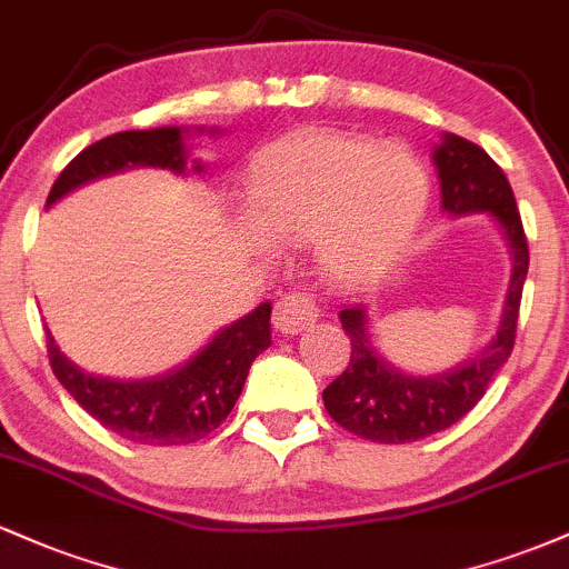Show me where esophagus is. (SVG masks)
<instances>
[{
	"label": "esophagus",
	"instance_id": "1",
	"mask_svg": "<svg viewBox=\"0 0 569 569\" xmlns=\"http://www.w3.org/2000/svg\"><path fill=\"white\" fill-rule=\"evenodd\" d=\"M318 321V305L310 293L291 291L280 297L276 302V312H272V323L280 335H299Z\"/></svg>",
	"mask_w": 569,
	"mask_h": 569
}]
</instances>
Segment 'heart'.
<instances>
[{
  "label": "heart",
  "mask_w": 569,
  "mask_h": 569,
  "mask_svg": "<svg viewBox=\"0 0 569 569\" xmlns=\"http://www.w3.org/2000/svg\"><path fill=\"white\" fill-rule=\"evenodd\" d=\"M428 200V173L411 149L326 130L267 147L246 187L253 224L276 243L312 240L318 262L339 280L393 264L420 230ZM257 246L272 251L264 238Z\"/></svg>",
  "instance_id": "b5f03b06"
}]
</instances>
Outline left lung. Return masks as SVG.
<instances>
[{"label": "left lung", "mask_w": 569, "mask_h": 569, "mask_svg": "<svg viewBox=\"0 0 569 569\" xmlns=\"http://www.w3.org/2000/svg\"><path fill=\"white\" fill-rule=\"evenodd\" d=\"M430 158L439 171L441 208L447 217L489 213L500 227L511 251V280L495 337L471 358L441 375L417 377L393 367L375 345L367 305H348L339 310L352 352L348 369L323 390V407L345 430L377 443L426 439L455 426L481 401L492 377L513 350L521 289L530 267L513 189L498 162L485 149L455 133H441Z\"/></svg>", "instance_id": "obj_1"}]
</instances>
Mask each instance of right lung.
Segmentation results:
<instances>
[{"mask_svg": "<svg viewBox=\"0 0 569 569\" xmlns=\"http://www.w3.org/2000/svg\"><path fill=\"white\" fill-rule=\"evenodd\" d=\"M202 130L206 128H198V133ZM211 133H219V128H211ZM187 128L168 126L126 130L90 143L56 179L48 208L82 184L130 168H166L176 176H187ZM192 171L202 173L206 168L200 160H192ZM270 312L272 305L262 302L248 316L219 329L187 363L149 380L88 375L58 350L48 331L50 367L71 398L122 439L149 447L192 443L221 426L243 390L251 363L272 345Z\"/></svg>", "mask_w": 569, "mask_h": 569, "instance_id": "obj_1", "label": "right lung"}]
</instances>
